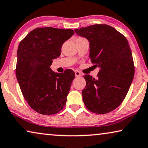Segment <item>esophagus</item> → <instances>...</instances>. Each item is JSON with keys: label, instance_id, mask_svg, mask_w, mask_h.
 <instances>
[{"label": "esophagus", "instance_id": "1", "mask_svg": "<svg viewBox=\"0 0 148 148\" xmlns=\"http://www.w3.org/2000/svg\"><path fill=\"white\" fill-rule=\"evenodd\" d=\"M75 74L76 77H80L81 75V73L80 71H75Z\"/></svg>", "mask_w": 148, "mask_h": 148}]
</instances>
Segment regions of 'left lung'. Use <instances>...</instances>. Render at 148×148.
I'll return each mask as SVG.
<instances>
[{
	"mask_svg": "<svg viewBox=\"0 0 148 148\" xmlns=\"http://www.w3.org/2000/svg\"><path fill=\"white\" fill-rule=\"evenodd\" d=\"M89 42V57L100 68L97 78L85 75L82 91L86 108L97 114L114 110L125 99L134 77V65L127 40L108 25L75 29Z\"/></svg>",
	"mask_w": 148,
	"mask_h": 148,
	"instance_id": "1",
	"label": "left lung"
}]
</instances>
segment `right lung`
I'll use <instances>...</instances> for the list:
<instances>
[{
  "mask_svg": "<svg viewBox=\"0 0 148 148\" xmlns=\"http://www.w3.org/2000/svg\"><path fill=\"white\" fill-rule=\"evenodd\" d=\"M73 35L71 29L37 28L18 45L17 81L28 104L40 114H55L65 106L75 73L67 69L57 73L50 66L61 55L63 44Z\"/></svg>",
  "mask_w": 148,
  "mask_h": 148,
  "instance_id": "add662e5",
  "label": "right lung"
}]
</instances>
